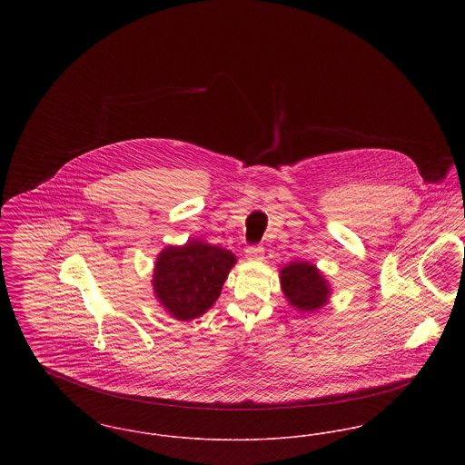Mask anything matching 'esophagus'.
Masks as SVG:
<instances>
[{"label":"esophagus","mask_w":465,"mask_h":465,"mask_svg":"<svg viewBox=\"0 0 465 465\" xmlns=\"http://www.w3.org/2000/svg\"><path fill=\"white\" fill-rule=\"evenodd\" d=\"M245 254L249 260H263V254H265V247L260 245V243H254V245H249L245 249Z\"/></svg>","instance_id":"obj_1"}]
</instances>
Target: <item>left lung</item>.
<instances>
[{
  "label": "left lung",
  "instance_id": "left-lung-1",
  "mask_svg": "<svg viewBox=\"0 0 465 465\" xmlns=\"http://www.w3.org/2000/svg\"><path fill=\"white\" fill-rule=\"evenodd\" d=\"M281 284L289 303L298 310L321 309L328 298L330 288L319 270L307 262L289 263L281 270Z\"/></svg>",
  "mask_w": 465,
  "mask_h": 465
}]
</instances>
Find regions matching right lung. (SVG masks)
<instances>
[{"label":"right lung","mask_w":465,"mask_h":465,"mask_svg":"<svg viewBox=\"0 0 465 465\" xmlns=\"http://www.w3.org/2000/svg\"><path fill=\"white\" fill-rule=\"evenodd\" d=\"M233 265L235 256L218 245L188 241L167 247L156 260V298L179 321L197 319L218 300Z\"/></svg>","instance_id":"obj_1"}]
</instances>
